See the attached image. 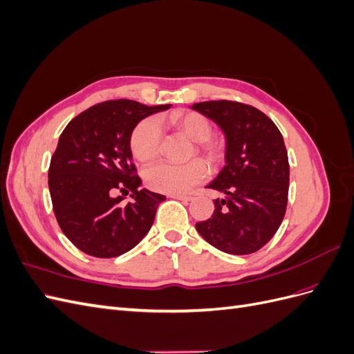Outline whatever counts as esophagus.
<instances>
[{
  "instance_id": "esophagus-1",
  "label": "esophagus",
  "mask_w": 354,
  "mask_h": 354,
  "mask_svg": "<svg viewBox=\"0 0 354 354\" xmlns=\"http://www.w3.org/2000/svg\"><path fill=\"white\" fill-rule=\"evenodd\" d=\"M169 198H174V199H178V201H183V202H189L192 201V196L189 195H168Z\"/></svg>"
}]
</instances>
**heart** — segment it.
I'll return each mask as SVG.
<instances>
[{"instance_id":"obj_1","label":"heart","mask_w":354,"mask_h":354,"mask_svg":"<svg viewBox=\"0 0 354 354\" xmlns=\"http://www.w3.org/2000/svg\"><path fill=\"white\" fill-rule=\"evenodd\" d=\"M169 122L178 131L195 142L196 152L211 165L220 164L224 158V145L218 138L211 137L212 125L205 115L194 111L176 112L169 116ZM133 156L140 162H152L162 149V127L158 118L149 116L138 122L130 137ZM208 176V168L201 159L187 164L159 162L145 171V181L152 190L169 195L185 194Z\"/></svg>"}]
</instances>
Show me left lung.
I'll use <instances>...</instances> for the list:
<instances>
[{
	"mask_svg": "<svg viewBox=\"0 0 354 354\" xmlns=\"http://www.w3.org/2000/svg\"><path fill=\"white\" fill-rule=\"evenodd\" d=\"M226 136V165L209 189L224 194L212 216L196 223L201 236L217 250L246 255L261 250L286 212L289 162L283 137L269 116L232 100L195 103Z\"/></svg>",
	"mask_w": 354,
	"mask_h": 354,
	"instance_id": "obj_1",
	"label": "left lung"
}]
</instances>
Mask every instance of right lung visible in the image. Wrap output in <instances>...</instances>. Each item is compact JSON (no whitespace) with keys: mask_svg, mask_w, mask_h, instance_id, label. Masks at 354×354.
Returning a JSON list of instances; mask_svg holds the SVG:
<instances>
[{"mask_svg":"<svg viewBox=\"0 0 354 354\" xmlns=\"http://www.w3.org/2000/svg\"><path fill=\"white\" fill-rule=\"evenodd\" d=\"M169 104L146 106L108 100L81 112L60 134L48 168V189L56 220L82 252L113 259L133 250L151 230L164 195L138 190L130 149L134 127ZM115 189L131 191L133 201L113 198Z\"/></svg>","mask_w":354,"mask_h":354,"instance_id":"1","label":"right lung"}]
</instances>
